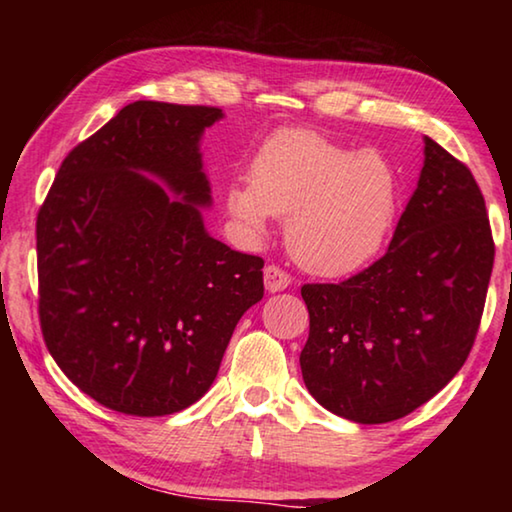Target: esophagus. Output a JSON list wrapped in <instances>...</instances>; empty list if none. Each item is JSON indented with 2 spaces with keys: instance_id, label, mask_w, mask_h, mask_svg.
Wrapping results in <instances>:
<instances>
[{
  "instance_id": "esophagus-1",
  "label": "esophagus",
  "mask_w": 512,
  "mask_h": 512,
  "mask_svg": "<svg viewBox=\"0 0 512 512\" xmlns=\"http://www.w3.org/2000/svg\"><path fill=\"white\" fill-rule=\"evenodd\" d=\"M264 284H266L268 293L284 291L291 284V275L287 271H282L280 266L271 264V266L264 268Z\"/></svg>"
}]
</instances>
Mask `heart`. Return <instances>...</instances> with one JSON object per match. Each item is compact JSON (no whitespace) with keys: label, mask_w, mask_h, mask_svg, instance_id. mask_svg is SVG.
Masks as SVG:
<instances>
[{"label":"heart","mask_w":512,"mask_h":512,"mask_svg":"<svg viewBox=\"0 0 512 512\" xmlns=\"http://www.w3.org/2000/svg\"><path fill=\"white\" fill-rule=\"evenodd\" d=\"M400 207V176L375 149L352 151L314 131H282L262 144L250 183L228 192V210L255 237L268 216L287 221V248L309 273L361 271L384 248Z\"/></svg>","instance_id":"heart-1"}]
</instances>
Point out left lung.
I'll list each match as a JSON object with an SVG mask.
<instances>
[{"instance_id": "left-lung-1", "label": "left lung", "mask_w": 512, "mask_h": 512, "mask_svg": "<svg viewBox=\"0 0 512 512\" xmlns=\"http://www.w3.org/2000/svg\"><path fill=\"white\" fill-rule=\"evenodd\" d=\"M495 262L472 171L431 137L386 255L339 284H305L302 379L327 411L384 424L429 402L470 354Z\"/></svg>"}]
</instances>
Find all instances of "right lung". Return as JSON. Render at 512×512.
I'll return each mask as SVG.
<instances>
[{"mask_svg":"<svg viewBox=\"0 0 512 512\" xmlns=\"http://www.w3.org/2000/svg\"><path fill=\"white\" fill-rule=\"evenodd\" d=\"M221 117L128 103L69 151L38 212L42 336L106 409L155 418L201 400L264 298V259L207 235L198 210L212 203L201 137Z\"/></svg>","mask_w":512,"mask_h":512,"instance_id":"obj_1","label":"right lung"}]
</instances>
